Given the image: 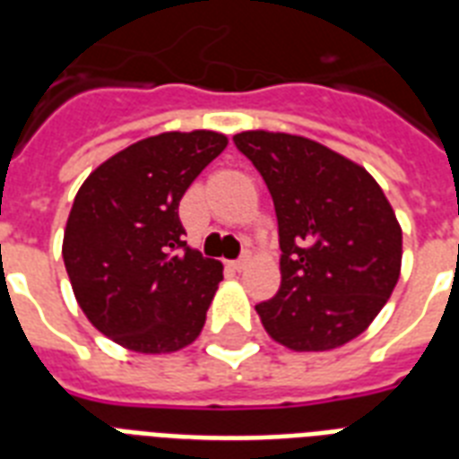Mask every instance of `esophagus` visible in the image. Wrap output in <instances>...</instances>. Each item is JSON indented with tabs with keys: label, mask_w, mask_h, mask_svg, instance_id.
Masks as SVG:
<instances>
[{
	"label": "esophagus",
	"mask_w": 459,
	"mask_h": 459,
	"mask_svg": "<svg viewBox=\"0 0 459 459\" xmlns=\"http://www.w3.org/2000/svg\"><path fill=\"white\" fill-rule=\"evenodd\" d=\"M230 269H236V272H243V269H247L250 266V257H240L236 259V262H229Z\"/></svg>",
	"instance_id": "obj_1"
}]
</instances>
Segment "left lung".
<instances>
[{"mask_svg": "<svg viewBox=\"0 0 459 459\" xmlns=\"http://www.w3.org/2000/svg\"><path fill=\"white\" fill-rule=\"evenodd\" d=\"M238 150L262 173L279 219L281 288L257 305L273 341L326 352L364 333L403 266V229L374 176L305 135L243 131Z\"/></svg>", "mask_w": 459, "mask_h": 459, "instance_id": "1", "label": "left lung"}]
</instances>
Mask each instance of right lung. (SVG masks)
<instances>
[{"mask_svg":"<svg viewBox=\"0 0 459 459\" xmlns=\"http://www.w3.org/2000/svg\"><path fill=\"white\" fill-rule=\"evenodd\" d=\"M226 145L216 131L159 133L102 161L75 195L64 264L82 314L121 348L161 355L202 333L223 264L187 247L178 204Z\"/></svg>","mask_w":459,"mask_h":459,"instance_id":"add662e5","label":"right lung"}]
</instances>
